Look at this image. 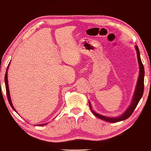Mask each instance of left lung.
Returning a JSON list of instances; mask_svg holds the SVG:
<instances>
[{
    "label": "left lung",
    "instance_id": "8db88e82",
    "mask_svg": "<svg viewBox=\"0 0 151 151\" xmlns=\"http://www.w3.org/2000/svg\"><path fill=\"white\" fill-rule=\"evenodd\" d=\"M135 48H136V53H137V58H138V61L139 64V76L138 81H137V83L136 85V89L134 90V93L133 95V98L132 99L131 104H129V106L126 111L123 112V114H121L120 116H116V117H110V116H106L102 115L92 110V107L91 106V103L89 102L90 109L94 115L97 116L99 119H102V120L107 121V122L110 123H116L119 122V121L125 120L129 117L132 115V114L133 113L134 111L136 109V107L138 105L139 101L140 100V99L142 97L143 92H144V78H145V68H144V66L142 63L141 59H140V51H139L138 46L135 45Z\"/></svg>",
    "mask_w": 151,
    "mask_h": 151
}]
</instances>
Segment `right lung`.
I'll list each match as a JSON object with an SVG mask.
<instances>
[{"label":"right lung","instance_id":"add662e5","mask_svg":"<svg viewBox=\"0 0 151 151\" xmlns=\"http://www.w3.org/2000/svg\"><path fill=\"white\" fill-rule=\"evenodd\" d=\"M10 65V62L8 66H7V68H6V73H5V76H4V82H5V87H6V96H7V98H8V100H9V104L11 105V106L12 109H13V111H15V112L16 111V110L15 109V108L13 107V104H12V102H11V96H10V93H9V85H8V77H7V72H8V69H9V66ZM47 123H45V124H40V125H38L39 126H42V125H47Z\"/></svg>","mask_w":151,"mask_h":151}]
</instances>
